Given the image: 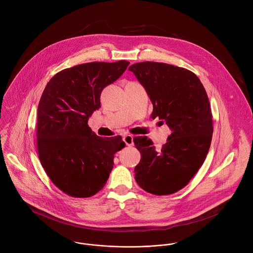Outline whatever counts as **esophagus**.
I'll return each instance as SVG.
<instances>
[{"instance_id": "esophagus-1", "label": "esophagus", "mask_w": 253, "mask_h": 253, "mask_svg": "<svg viewBox=\"0 0 253 253\" xmlns=\"http://www.w3.org/2000/svg\"><path fill=\"white\" fill-rule=\"evenodd\" d=\"M124 141L126 146H132L133 145V137L129 134H126L124 136Z\"/></svg>"}]
</instances>
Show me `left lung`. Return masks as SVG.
<instances>
[{"label": "left lung", "mask_w": 253, "mask_h": 253, "mask_svg": "<svg viewBox=\"0 0 253 253\" xmlns=\"http://www.w3.org/2000/svg\"><path fill=\"white\" fill-rule=\"evenodd\" d=\"M144 86L159 117L171 129L156 150L146 136L134 137L141 160L135 180L148 193L163 196L184 188L200 169L210 150L213 126L207 91L191 71L160 62H139L128 68Z\"/></svg>", "instance_id": "left-lung-1"}]
</instances>
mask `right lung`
<instances>
[{
    "instance_id": "obj_1",
    "label": "right lung",
    "mask_w": 253,
    "mask_h": 253,
    "mask_svg": "<svg viewBox=\"0 0 253 253\" xmlns=\"http://www.w3.org/2000/svg\"><path fill=\"white\" fill-rule=\"evenodd\" d=\"M128 61L89 62L64 69L47 83L38 106L37 146L52 183L75 198H88L106 184L114 155L126 143L120 135L102 138L87 125L101 107L100 94Z\"/></svg>"
}]
</instances>
